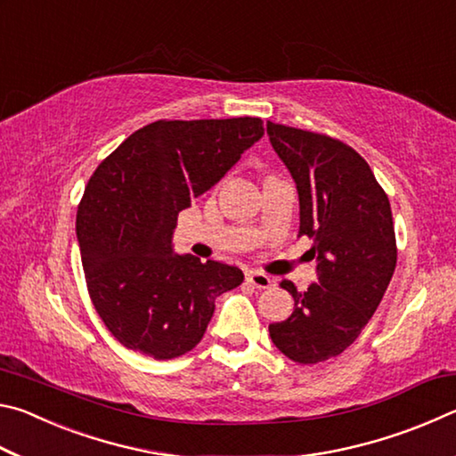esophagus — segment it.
I'll return each mask as SVG.
<instances>
[{
  "instance_id": "obj_1",
  "label": "esophagus",
  "mask_w": 456,
  "mask_h": 456,
  "mask_svg": "<svg viewBox=\"0 0 456 456\" xmlns=\"http://www.w3.org/2000/svg\"><path fill=\"white\" fill-rule=\"evenodd\" d=\"M247 281H249L251 285H256V288H259V289H267V288H272V285H273L272 277L265 275V273H261V272H249V273H247Z\"/></svg>"
}]
</instances>
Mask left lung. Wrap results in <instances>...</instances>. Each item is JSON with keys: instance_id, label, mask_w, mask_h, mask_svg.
<instances>
[{"instance_id": "obj_1", "label": "left lung", "mask_w": 456, "mask_h": 456, "mask_svg": "<svg viewBox=\"0 0 456 456\" xmlns=\"http://www.w3.org/2000/svg\"><path fill=\"white\" fill-rule=\"evenodd\" d=\"M277 157L296 181L299 235L314 239L318 283L297 291L285 322L269 323L277 350L299 364H318L356 342L396 267L390 200L352 146L326 134L267 122Z\"/></svg>"}]
</instances>
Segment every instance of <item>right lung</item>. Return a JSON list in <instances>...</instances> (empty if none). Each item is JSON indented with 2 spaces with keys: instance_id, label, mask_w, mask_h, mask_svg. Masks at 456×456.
Segmentation results:
<instances>
[{
  "instance_id": "1",
  "label": "right lung",
  "mask_w": 456,
  "mask_h": 456,
  "mask_svg": "<svg viewBox=\"0 0 456 456\" xmlns=\"http://www.w3.org/2000/svg\"><path fill=\"white\" fill-rule=\"evenodd\" d=\"M264 136L261 118L157 120L98 165L76 215L92 304L110 334L154 360L191 352L239 267L179 256L176 215Z\"/></svg>"
}]
</instances>
